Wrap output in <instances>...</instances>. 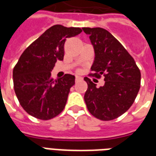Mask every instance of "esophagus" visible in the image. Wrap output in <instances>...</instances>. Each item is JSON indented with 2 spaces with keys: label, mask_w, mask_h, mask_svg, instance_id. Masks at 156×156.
Wrapping results in <instances>:
<instances>
[{
  "label": "esophagus",
  "mask_w": 156,
  "mask_h": 156,
  "mask_svg": "<svg viewBox=\"0 0 156 156\" xmlns=\"http://www.w3.org/2000/svg\"><path fill=\"white\" fill-rule=\"evenodd\" d=\"M83 78H81V77H79V76H76V78H75V81L76 82H78L80 81V80H82Z\"/></svg>",
  "instance_id": "1"
}]
</instances>
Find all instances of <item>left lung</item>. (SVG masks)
<instances>
[{"instance_id": "8db88e82", "label": "left lung", "mask_w": 156, "mask_h": 156, "mask_svg": "<svg viewBox=\"0 0 156 156\" xmlns=\"http://www.w3.org/2000/svg\"><path fill=\"white\" fill-rule=\"evenodd\" d=\"M94 49V75L105 76V84L98 88L85 77L88 89L84 101L95 118L108 121L119 117L133 105L140 88V69L127 50L111 33L101 27H83Z\"/></svg>"}]
</instances>
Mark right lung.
Wrapping results in <instances>:
<instances>
[{"mask_svg":"<svg viewBox=\"0 0 156 156\" xmlns=\"http://www.w3.org/2000/svg\"><path fill=\"white\" fill-rule=\"evenodd\" d=\"M81 32L79 27L52 26L21 55L13 69V83L19 103L27 114L48 120L63 110L75 77L65 74L54 80L51 72L57 61L63 60L66 39Z\"/></svg>","mask_w":156,"mask_h":156,"instance_id":"1","label":"right lung"}]
</instances>
